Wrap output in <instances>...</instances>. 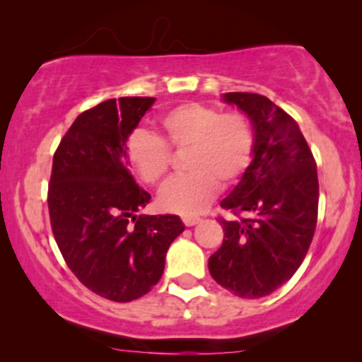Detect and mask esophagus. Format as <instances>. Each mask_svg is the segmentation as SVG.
Segmentation results:
<instances>
[{
    "label": "esophagus",
    "mask_w": 362,
    "mask_h": 362,
    "mask_svg": "<svg viewBox=\"0 0 362 362\" xmlns=\"http://www.w3.org/2000/svg\"><path fill=\"white\" fill-rule=\"evenodd\" d=\"M182 221H184L185 226H194V224H197L201 221V218H197V216H184L182 218Z\"/></svg>",
    "instance_id": "esophagus-1"
}]
</instances>
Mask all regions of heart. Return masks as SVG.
<instances>
[{
    "label": "heart",
    "mask_w": 362,
    "mask_h": 362,
    "mask_svg": "<svg viewBox=\"0 0 362 362\" xmlns=\"http://www.w3.org/2000/svg\"><path fill=\"white\" fill-rule=\"evenodd\" d=\"M160 138L136 131L127 141V160L149 185L167 177L170 149L184 151L189 173L170 180L158 195L161 209L177 214H197L209 204L218 185L235 184L253 156V129L240 112L221 114L202 103H182L160 117Z\"/></svg>",
    "instance_id": "1"
}]
</instances>
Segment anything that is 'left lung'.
I'll return each instance as SVG.
<instances>
[{
  "mask_svg": "<svg viewBox=\"0 0 362 362\" xmlns=\"http://www.w3.org/2000/svg\"><path fill=\"white\" fill-rule=\"evenodd\" d=\"M250 119L252 163L221 201L224 240L209 257L213 279L240 298L267 296L305 260L318 216L317 163L296 120L259 93H224Z\"/></svg>",
  "mask_w": 362,
  "mask_h": 362,
  "instance_id": "obj_1",
  "label": "left lung"
}]
</instances>
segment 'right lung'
Masks as SVG:
<instances>
[{
	"label": "right lung",
	"mask_w": 362,
	"mask_h": 362,
	"mask_svg": "<svg viewBox=\"0 0 362 362\" xmlns=\"http://www.w3.org/2000/svg\"><path fill=\"white\" fill-rule=\"evenodd\" d=\"M153 103L122 97L85 110L52 160L47 204L57 247L83 286L117 303L151 291L185 230L175 214L136 216L151 195L129 172L127 139Z\"/></svg>",
	"instance_id": "obj_1"
}]
</instances>
